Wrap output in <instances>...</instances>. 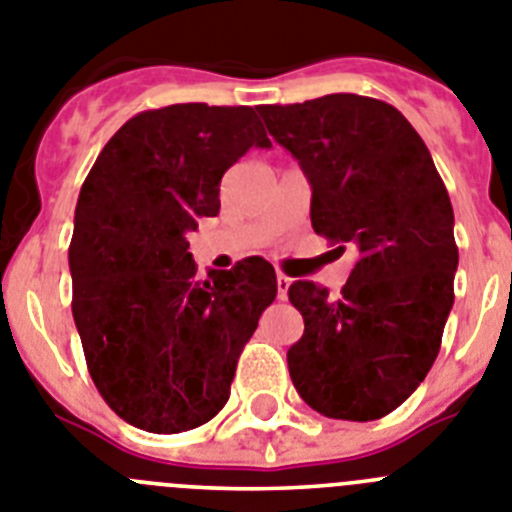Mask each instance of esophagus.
<instances>
[{
	"label": "esophagus",
	"mask_w": 512,
	"mask_h": 512,
	"mask_svg": "<svg viewBox=\"0 0 512 512\" xmlns=\"http://www.w3.org/2000/svg\"><path fill=\"white\" fill-rule=\"evenodd\" d=\"M275 281H278V296H281V299H286L288 286H291V278H288L286 273H278L275 275Z\"/></svg>",
	"instance_id": "1"
}]
</instances>
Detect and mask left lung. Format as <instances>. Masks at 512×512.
I'll return each instance as SVG.
<instances>
[{"mask_svg": "<svg viewBox=\"0 0 512 512\" xmlns=\"http://www.w3.org/2000/svg\"><path fill=\"white\" fill-rule=\"evenodd\" d=\"M257 113L309 177L314 231L358 252L337 299L311 281L288 288L304 317L288 350L293 386L324 417L379 420L441 350L459 265L448 190L389 102L337 92Z\"/></svg>", "mask_w": 512, "mask_h": 512, "instance_id": "1", "label": "left lung"}]
</instances>
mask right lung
Instances as JSON below:
<instances>
[{"label":"right lung","mask_w":512,"mask_h":512,"mask_svg":"<svg viewBox=\"0 0 512 512\" xmlns=\"http://www.w3.org/2000/svg\"><path fill=\"white\" fill-rule=\"evenodd\" d=\"M270 146L255 108L182 102L118 128L74 213L71 311L97 391L133 428L182 433L219 415L275 270L247 257L198 278L188 231L221 208L224 172Z\"/></svg>","instance_id":"obj_1"}]
</instances>
